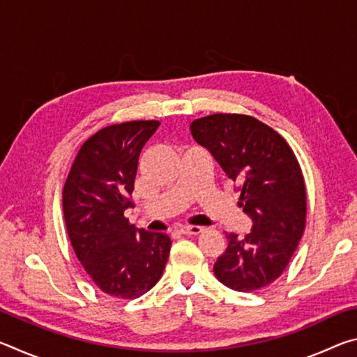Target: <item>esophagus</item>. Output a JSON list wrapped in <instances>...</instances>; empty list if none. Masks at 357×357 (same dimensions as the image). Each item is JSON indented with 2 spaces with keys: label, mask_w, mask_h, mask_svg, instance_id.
<instances>
[{
  "label": "esophagus",
  "mask_w": 357,
  "mask_h": 357,
  "mask_svg": "<svg viewBox=\"0 0 357 357\" xmlns=\"http://www.w3.org/2000/svg\"><path fill=\"white\" fill-rule=\"evenodd\" d=\"M203 231L202 227L198 225H185V227H181V233L183 234H189V236H197V234H200Z\"/></svg>",
  "instance_id": "obj_1"
}]
</instances>
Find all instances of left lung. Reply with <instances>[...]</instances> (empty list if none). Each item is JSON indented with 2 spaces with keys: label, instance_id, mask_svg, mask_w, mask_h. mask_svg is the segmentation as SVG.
<instances>
[{
  "label": "left lung",
  "instance_id": "1",
  "mask_svg": "<svg viewBox=\"0 0 357 357\" xmlns=\"http://www.w3.org/2000/svg\"><path fill=\"white\" fill-rule=\"evenodd\" d=\"M190 132L236 183L238 204L253 222L244 238L227 233V250L214 264L217 280L241 293L271 285L305 229V183L293 149L279 132L249 114H209L192 121Z\"/></svg>",
  "mask_w": 357,
  "mask_h": 357
}]
</instances>
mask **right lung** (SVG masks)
Here are the masks:
<instances>
[{
	"label": "right lung",
	"mask_w": 357,
	"mask_h": 357,
	"mask_svg": "<svg viewBox=\"0 0 357 357\" xmlns=\"http://www.w3.org/2000/svg\"><path fill=\"white\" fill-rule=\"evenodd\" d=\"M159 121L107 126L82 144L63 190L70 244L100 291L135 299L164 274L172 241L168 234L137 229L124 217L134 206L132 192L144 143Z\"/></svg>",
	"instance_id": "1"
}]
</instances>
